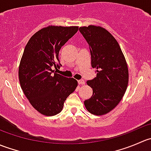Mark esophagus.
Segmentation results:
<instances>
[{"label":"esophagus","mask_w":151,"mask_h":151,"mask_svg":"<svg viewBox=\"0 0 151 151\" xmlns=\"http://www.w3.org/2000/svg\"><path fill=\"white\" fill-rule=\"evenodd\" d=\"M78 84L79 85H85V81L83 80H78Z\"/></svg>","instance_id":"1"}]
</instances>
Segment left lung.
I'll return each instance as SVG.
<instances>
[{"mask_svg":"<svg viewBox=\"0 0 151 151\" xmlns=\"http://www.w3.org/2000/svg\"><path fill=\"white\" fill-rule=\"evenodd\" d=\"M79 30L89 45L91 66L96 68V77L87 81L93 95L84 101L85 106L91 114L104 115L119 104L126 92L127 63L116 39L104 28L89 25Z\"/></svg>","mask_w":151,"mask_h":151,"instance_id":"1","label":"left lung"}]
</instances>
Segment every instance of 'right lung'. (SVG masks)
I'll list each match as a JSON object with an SVG mask.
<instances>
[{
  "label": "right lung",
  "mask_w": 151,
  "mask_h": 151,
  "mask_svg": "<svg viewBox=\"0 0 151 151\" xmlns=\"http://www.w3.org/2000/svg\"><path fill=\"white\" fill-rule=\"evenodd\" d=\"M77 30V26H48L36 32L25 46L19 67L20 86L32 106L47 116L61 112L77 86L75 79L52 70L61 66L59 51Z\"/></svg>",
  "instance_id": "obj_1"
}]
</instances>
